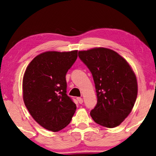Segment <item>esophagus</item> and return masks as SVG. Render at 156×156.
<instances>
[{"label": "esophagus", "instance_id": "1", "mask_svg": "<svg viewBox=\"0 0 156 156\" xmlns=\"http://www.w3.org/2000/svg\"><path fill=\"white\" fill-rule=\"evenodd\" d=\"M77 100H78V102H79V103L80 104H83V98H80V97H78L77 98Z\"/></svg>", "mask_w": 156, "mask_h": 156}]
</instances>
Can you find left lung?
Segmentation results:
<instances>
[{"mask_svg": "<svg viewBox=\"0 0 156 156\" xmlns=\"http://www.w3.org/2000/svg\"><path fill=\"white\" fill-rule=\"evenodd\" d=\"M90 71L95 84L97 104L90 115L98 125L113 128L131 113L138 94L135 73L118 53L107 48L78 51Z\"/></svg>", "mask_w": 156, "mask_h": 156, "instance_id": "obj_1", "label": "left lung"}]
</instances>
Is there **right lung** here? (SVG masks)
Returning a JSON list of instances; mask_svg holds the SVG:
<instances>
[{
    "instance_id": "obj_1",
    "label": "right lung",
    "mask_w": 156,
    "mask_h": 156,
    "mask_svg": "<svg viewBox=\"0 0 156 156\" xmlns=\"http://www.w3.org/2000/svg\"><path fill=\"white\" fill-rule=\"evenodd\" d=\"M77 57V50L47 51L34 58L25 71V105L34 119L47 130L64 129L76 112V104L67 94L65 76Z\"/></svg>"
}]
</instances>
